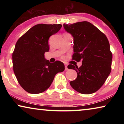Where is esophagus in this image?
Instances as JSON below:
<instances>
[{
	"instance_id": "34e87169",
	"label": "esophagus",
	"mask_w": 124,
	"mask_h": 124,
	"mask_svg": "<svg viewBox=\"0 0 124 124\" xmlns=\"http://www.w3.org/2000/svg\"><path fill=\"white\" fill-rule=\"evenodd\" d=\"M68 70V67H67V65H65V70Z\"/></svg>"
}]
</instances>
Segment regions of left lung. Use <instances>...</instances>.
<instances>
[{
  "instance_id": "obj_1",
  "label": "left lung",
  "mask_w": 124,
  "mask_h": 124,
  "mask_svg": "<svg viewBox=\"0 0 124 124\" xmlns=\"http://www.w3.org/2000/svg\"><path fill=\"white\" fill-rule=\"evenodd\" d=\"M63 26L73 37L72 59L82 62L79 68L77 65L68 66L77 73L75 80L70 82V86L81 94H93L103 86L111 73L112 54L108 39L87 21L64 23Z\"/></svg>"
}]
</instances>
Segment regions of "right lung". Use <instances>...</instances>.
<instances>
[{
    "instance_id": "add662e5",
    "label": "right lung",
    "mask_w": 124,
    "mask_h": 124,
    "mask_svg": "<svg viewBox=\"0 0 124 124\" xmlns=\"http://www.w3.org/2000/svg\"><path fill=\"white\" fill-rule=\"evenodd\" d=\"M60 24H37L18 39L12 54L13 68L18 83L30 94L46 90L57 73L63 72V62H50L45 57L48 52L49 38L57 33Z\"/></svg>"
}]
</instances>
